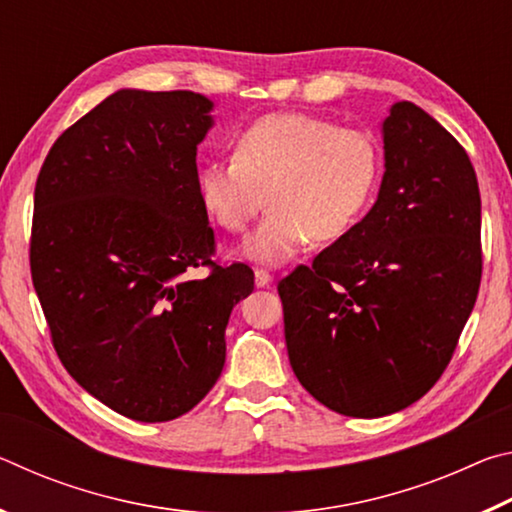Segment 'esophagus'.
<instances>
[{"label":"esophagus","instance_id":"obj_1","mask_svg":"<svg viewBox=\"0 0 512 512\" xmlns=\"http://www.w3.org/2000/svg\"><path fill=\"white\" fill-rule=\"evenodd\" d=\"M271 273L268 271H264V268H255V284L259 289H264V287H268V284H271Z\"/></svg>","mask_w":512,"mask_h":512}]
</instances>
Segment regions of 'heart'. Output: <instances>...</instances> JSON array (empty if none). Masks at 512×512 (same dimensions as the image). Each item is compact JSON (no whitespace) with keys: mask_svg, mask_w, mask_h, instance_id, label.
Here are the masks:
<instances>
[{"mask_svg":"<svg viewBox=\"0 0 512 512\" xmlns=\"http://www.w3.org/2000/svg\"><path fill=\"white\" fill-rule=\"evenodd\" d=\"M379 146L357 128L305 112H273L237 135L232 160L198 169L205 212L228 232H241L266 203L271 212L246 239L244 255L282 264L309 239L348 235L375 196Z\"/></svg>","mask_w":512,"mask_h":512,"instance_id":"obj_1","label":"heart"}]
</instances>
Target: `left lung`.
I'll use <instances>...</instances> for the list:
<instances>
[{"mask_svg":"<svg viewBox=\"0 0 512 512\" xmlns=\"http://www.w3.org/2000/svg\"><path fill=\"white\" fill-rule=\"evenodd\" d=\"M384 178L348 235L277 284L296 377L320 404L381 418L443 375L481 284V194L452 133L411 101L381 124Z\"/></svg>","mask_w":512,"mask_h":512,"instance_id":"left-lung-1","label":"left lung"}]
</instances>
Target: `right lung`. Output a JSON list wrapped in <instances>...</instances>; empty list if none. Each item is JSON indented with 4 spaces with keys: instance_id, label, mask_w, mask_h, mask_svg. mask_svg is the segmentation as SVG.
<instances>
[{
    "instance_id": "1",
    "label": "right lung",
    "mask_w": 512,
    "mask_h": 512,
    "mask_svg": "<svg viewBox=\"0 0 512 512\" xmlns=\"http://www.w3.org/2000/svg\"><path fill=\"white\" fill-rule=\"evenodd\" d=\"M212 108L189 90H117L58 137L36 183L31 277L58 359L131 420L180 418L210 393L230 311L255 287L246 264L210 259L196 146Z\"/></svg>"
}]
</instances>
